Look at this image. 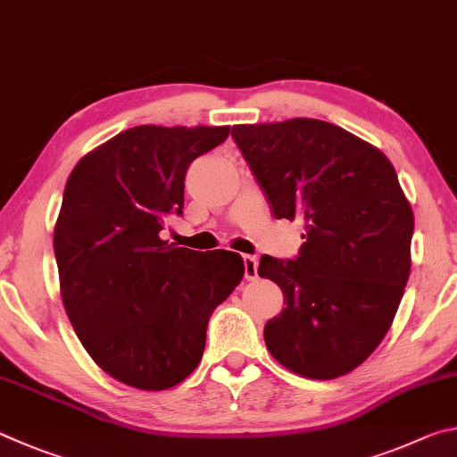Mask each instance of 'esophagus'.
I'll return each instance as SVG.
<instances>
[{
    "label": "esophagus",
    "instance_id": "esophagus-1",
    "mask_svg": "<svg viewBox=\"0 0 457 457\" xmlns=\"http://www.w3.org/2000/svg\"><path fill=\"white\" fill-rule=\"evenodd\" d=\"M243 262H245V277L249 278V281H253V278H257V269H259L257 257H253V254H245Z\"/></svg>",
    "mask_w": 457,
    "mask_h": 457
}]
</instances>
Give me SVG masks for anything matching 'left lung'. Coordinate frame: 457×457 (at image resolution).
<instances>
[{
	"instance_id": "8db88e82",
	"label": "left lung",
	"mask_w": 457,
	"mask_h": 457,
	"mask_svg": "<svg viewBox=\"0 0 457 457\" xmlns=\"http://www.w3.org/2000/svg\"><path fill=\"white\" fill-rule=\"evenodd\" d=\"M230 136L277 219L305 222L297 257L259 262L287 305L265 325L267 349L309 379L353 371L386 337L410 278L413 212L394 164L313 118L238 124Z\"/></svg>"
}]
</instances>
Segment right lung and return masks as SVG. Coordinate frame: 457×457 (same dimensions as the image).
Returning a JSON list of instances; mask_svg holds the SVG:
<instances>
[{"mask_svg":"<svg viewBox=\"0 0 457 457\" xmlns=\"http://www.w3.org/2000/svg\"><path fill=\"white\" fill-rule=\"evenodd\" d=\"M228 126H134L71 170L54 230L62 301L84 349L126 386L160 391L203 359L212 311L245 275L241 254L160 238L184 208L192 160Z\"/></svg>","mask_w":457,"mask_h":457,"instance_id":"1","label":"right lung"}]
</instances>
